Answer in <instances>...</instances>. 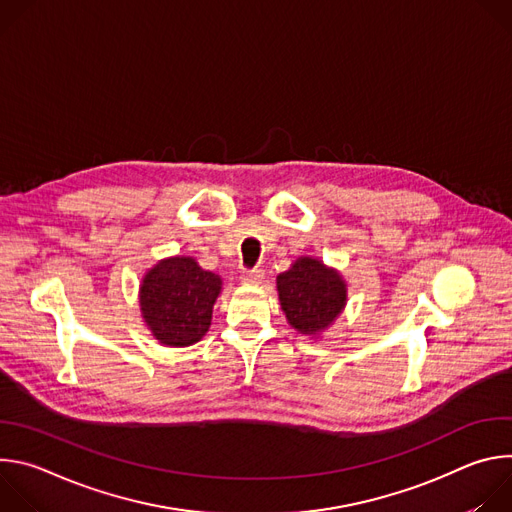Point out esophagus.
I'll use <instances>...</instances> for the list:
<instances>
[{
  "label": "esophagus",
  "instance_id": "34e87169",
  "mask_svg": "<svg viewBox=\"0 0 512 512\" xmlns=\"http://www.w3.org/2000/svg\"><path fill=\"white\" fill-rule=\"evenodd\" d=\"M263 271L261 269H251V271H243V275H241V281L243 283H249V285H257V283H261L263 281Z\"/></svg>",
  "mask_w": 512,
  "mask_h": 512
}]
</instances>
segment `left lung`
I'll list each match as a JSON object with an SVG mask.
<instances>
[{"label": "left lung", "instance_id": "left-lung-1", "mask_svg": "<svg viewBox=\"0 0 512 512\" xmlns=\"http://www.w3.org/2000/svg\"><path fill=\"white\" fill-rule=\"evenodd\" d=\"M279 306L298 334L320 336L344 312L348 287L338 269L302 255L277 275Z\"/></svg>", "mask_w": 512, "mask_h": 512}]
</instances>
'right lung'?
Wrapping results in <instances>:
<instances>
[{"label": "right lung", "mask_w": 512, "mask_h": 512, "mask_svg": "<svg viewBox=\"0 0 512 512\" xmlns=\"http://www.w3.org/2000/svg\"><path fill=\"white\" fill-rule=\"evenodd\" d=\"M221 291V275L204 271L194 257L160 259L139 283L143 326L164 346H192L208 332Z\"/></svg>", "instance_id": "add662e5"}]
</instances>
